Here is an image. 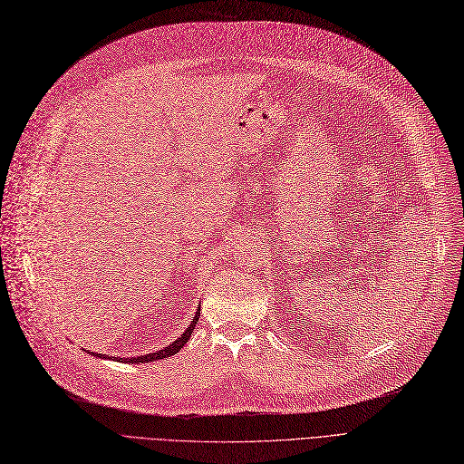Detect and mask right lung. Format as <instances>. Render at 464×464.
<instances>
[{
	"instance_id": "right-lung-1",
	"label": "right lung",
	"mask_w": 464,
	"mask_h": 464,
	"mask_svg": "<svg viewBox=\"0 0 464 464\" xmlns=\"http://www.w3.org/2000/svg\"><path fill=\"white\" fill-rule=\"evenodd\" d=\"M198 317H200V310H197V314H195L191 324H188V327L185 329V333H183L178 340L171 342V344H168L166 348H162V350H159V352H154V353L140 355V357H116V362H124V363H145V362H159V359H164V357H169V355H176V353L187 344L188 338H191L193 329H195V324H197ZM92 353H93V352H92ZM93 355H95V353H93ZM97 357L109 359L105 353H97Z\"/></svg>"
}]
</instances>
